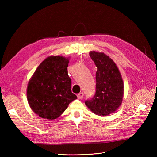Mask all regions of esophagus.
Here are the masks:
<instances>
[{
	"label": "esophagus",
	"instance_id": "34e87169",
	"mask_svg": "<svg viewBox=\"0 0 157 157\" xmlns=\"http://www.w3.org/2000/svg\"><path fill=\"white\" fill-rule=\"evenodd\" d=\"M83 97H84V94H83V92L79 93V94H78V99H82Z\"/></svg>",
	"mask_w": 157,
	"mask_h": 157
}]
</instances>
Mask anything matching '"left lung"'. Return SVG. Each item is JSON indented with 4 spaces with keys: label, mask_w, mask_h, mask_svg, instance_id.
Wrapping results in <instances>:
<instances>
[{
    "label": "left lung",
    "mask_w": 157,
    "mask_h": 157,
    "mask_svg": "<svg viewBox=\"0 0 157 157\" xmlns=\"http://www.w3.org/2000/svg\"><path fill=\"white\" fill-rule=\"evenodd\" d=\"M89 54L97 68L96 93L85 104L96 115H109L118 109L123 101L124 84L121 73L115 63L104 52L92 51Z\"/></svg>",
    "instance_id": "1"
}]
</instances>
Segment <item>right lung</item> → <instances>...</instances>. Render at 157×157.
Wrapping results in <instances>:
<instances>
[{
	"label": "right lung",
	"mask_w": 157,
	"mask_h": 157,
	"mask_svg": "<svg viewBox=\"0 0 157 157\" xmlns=\"http://www.w3.org/2000/svg\"><path fill=\"white\" fill-rule=\"evenodd\" d=\"M69 57L49 56L36 69L29 80L27 99L31 109L45 119L58 118L77 98L71 92L68 75Z\"/></svg>",
	"instance_id": "add662e5"
}]
</instances>
